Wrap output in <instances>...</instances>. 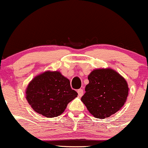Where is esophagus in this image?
<instances>
[{"instance_id": "obj_1", "label": "esophagus", "mask_w": 148, "mask_h": 148, "mask_svg": "<svg viewBox=\"0 0 148 148\" xmlns=\"http://www.w3.org/2000/svg\"><path fill=\"white\" fill-rule=\"evenodd\" d=\"M77 92H78V95H79V97H82L83 95H84V90H82V89H79V90H77Z\"/></svg>"}]
</instances>
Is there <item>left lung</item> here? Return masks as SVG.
Masks as SVG:
<instances>
[{
	"label": "left lung",
	"mask_w": 148,
	"mask_h": 148,
	"mask_svg": "<svg viewBox=\"0 0 148 148\" xmlns=\"http://www.w3.org/2000/svg\"><path fill=\"white\" fill-rule=\"evenodd\" d=\"M82 101L94 117L105 119L122 108L129 95L126 79L111 68L92 70Z\"/></svg>",
	"instance_id": "8db88e82"
}]
</instances>
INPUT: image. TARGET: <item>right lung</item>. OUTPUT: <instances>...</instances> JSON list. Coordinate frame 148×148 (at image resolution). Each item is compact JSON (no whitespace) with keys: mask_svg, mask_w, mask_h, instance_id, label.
I'll return each mask as SVG.
<instances>
[{"mask_svg":"<svg viewBox=\"0 0 148 148\" xmlns=\"http://www.w3.org/2000/svg\"><path fill=\"white\" fill-rule=\"evenodd\" d=\"M26 99L38 114L48 118L64 112L68 103L77 98L70 82L60 71H45L38 74L26 88Z\"/></svg>","mask_w":148,"mask_h":148,"instance_id":"obj_1","label":"right lung"}]
</instances>
